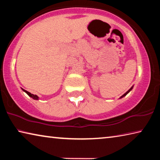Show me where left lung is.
I'll use <instances>...</instances> for the list:
<instances>
[{
	"label": "left lung",
	"mask_w": 160,
	"mask_h": 160,
	"mask_svg": "<svg viewBox=\"0 0 160 160\" xmlns=\"http://www.w3.org/2000/svg\"><path fill=\"white\" fill-rule=\"evenodd\" d=\"M132 88H133V86H132V87H131V88H130V89H129V90H128V91H127V92H126L125 94H123V95H122V96H121V97H120V99H121V98H123V97H125V96L126 95V94H128V93H129V92H131V91L132 90Z\"/></svg>",
	"instance_id": "obj_1"
}]
</instances>
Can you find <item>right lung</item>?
<instances>
[{
  "label": "right lung",
  "mask_w": 160,
  "mask_h": 160,
  "mask_svg": "<svg viewBox=\"0 0 160 160\" xmlns=\"http://www.w3.org/2000/svg\"><path fill=\"white\" fill-rule=\"evenodd\" d=\"M22 90L24 92H26L27 94H28V95L30 97H32V99H36V100H39V97H38L37 95H36V94H31L30 92H28L27 90H24V89H22Z\"/></svg>",
  "instance_id": "right-lung-1"
}]
</instances>
